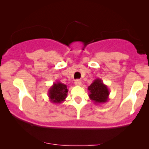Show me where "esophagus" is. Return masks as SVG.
Instances as JSON below:
<instances>
[{
	"instance_id": "esophagus-1",
	"label": "esophagus",
	"mask_w": 149,
	"mask_h": 149,
	"mask_svg": "<svg viewBox=\"0 0 149 149\" xmlns=\"http://www.w3.org/2000/svg\"><path fill=\"white\" fill-rule=\"evenodd\" d=\"M74 83H75V85H77V86H80V85H81V84H82L81 80H75Z\"/></svg>"
}]
</instances>
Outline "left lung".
Returning a JSON list of instances; mask_svg holds the SVG:
<instances>
[{
	"instance_id": "8db88e82",
	"label": "left lung",
	"mask_w": 149,
	"mask_h": 149,
	"mask_svg": "<svg viewBox=\"0 0 149 149\" xmlns=\"http://www.w3.org/2000/svg\"><path fill=\"white\" fill-rule=\"evenodd\" d=\"M89 97L95 104L107 103L109 100V92L107 85L103 83L102 79L97 78L88 88Z\"/></svg>"
}]
</instances>
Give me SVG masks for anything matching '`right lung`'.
I'll use <instances>...</instances> for the list:
<instances>
[{
    "mask_svg": "<svg viewBox=\"0 0 149 149\" xmlns=\"http://www.w3.org/2000/svg\"><path fill=\"white\" fill-rule=\"evenodd\" d=\"M67 86L60 81H56L48 90L49 101L53 104H61L67 97Z\"/></svg>",
    "mask_w": 149,
    "mask_h": 149,
    "instance_id": "right-lung-1",
    "label": "right lung"
}]
</instances>
